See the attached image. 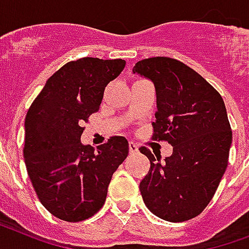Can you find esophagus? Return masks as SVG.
Wrapping results in <instances>:
<instances>
[{
	"label": "esophagus",
	"mask_w": 249,
	"mask_h": 249,
	"mask_svg": "<svg viewBox=\"0 0 249 249\" xmlns=\"http://www.w3.org/2000/svg\"><path fill=\"white\" fill-rule=\"evenodd\" d=\"M128 148H130V153H136L139 151V146L136 142H128Z\"/></svg>",
	"instance_id": "esophagus-1"
}]
</instances>
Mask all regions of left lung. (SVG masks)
<instances>
[{
	"instance_id": "obj_1",
	"label": "left lung",
	"mask_w": 249,
	"mask_h": 249,
	"mask_svg": "<svg viewBox=\"0 0 249 249\" xmlns=\"http://www.w3.org/2000/svg\"><path fill=\"white\" fill-rule=\"evenodd\" d=\"M132 72L155 84L157 111L152 139L173 145V155L165 161L140 148L151 161L140 182L142 200L160 218L188 221L211 203L227 167L232 132L225 103L201 75L178 59H142Z\"/></svg>"
}]
</instances>
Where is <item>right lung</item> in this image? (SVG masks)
I'll return each mask as SVG.
<instances>
[{"label": "right lung", "mask_w": 249, "mask_h": 249, "mask_svg": "<svg viewBox=\"0 0 249 249\" xmlns=\"http://www.w3.org/2000/svg\"><path fill=\"white\" fill-rule=\"evenodd\" d=\"M124 59L86 58L63 65L48 79L26 115L24 162L40 203L57 218L80 222L103 208L114 171L128 155V142L113 136L83 145V123L100 109L105 87Z\"/></svg>", "instance_id": "add662e5"}]
</instances>
